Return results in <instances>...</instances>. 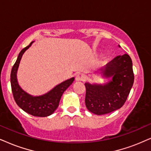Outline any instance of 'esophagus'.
Returning <instances> with one entry per match:
<instances>
[{
  "label": "esophagus",
  "instance_id": "obj_1",
  "mask_svg": "<svg viewBox=\"0 0 151 151\" xmlns=\"http://www.w3.org/2000/svg\"><path fill=\"white\" fill-rule=\"evenodd\" d=\"M86 79V75L84 74L83 73H81V72H79V73H78L77 75H76V80L77 81H85Z\"/></svg>",
  "mask_w": 151,
  "mask_h": 151
}]
</instances>
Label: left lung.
Listing matches in <instances>:
<instances>
[{
  "mask_svg": "<svg viewBox=\"0 0 151 151\" xmlns=\"http://www.w3.org/2000/svg\"><path fill=\"white\" fill-rule=\"evenodd\" d=\"M112 80L104 85L85 83V103L88 110L97 115L111 113L123 106L134 83L132 62L129 55L118 56L101 69Z\"/></svg>",
  "mask_w": 151,
  "mask_h": 151,
  "instance_id": "8db88e82",
  "label": "left lung"
}]
</instances>
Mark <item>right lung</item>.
Instances as JSON below:
<instances>
[{"instance_id":"obj_1","label":"right lung","mask_w":151,"mask_h":151,"mask_svg":"<svg viewBox=\"0 0 151 151\" xmlns=\"http://www.w3.org/2000/svg\"><path fill=\"white\" fill-rule=\"evenodd\" d=\"M32 43L33 42L30 43L29 45L23 49L19 53L18 58L11 71V87L15 102L22 110L32 116L46 117L52 114L58 108L63 93L72 84L74 78H72L60 83L47 94L42 96H31L23 91L17 83V71L23 53L29 48Z\"/></svg>"}]
</instances>
